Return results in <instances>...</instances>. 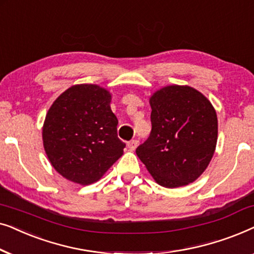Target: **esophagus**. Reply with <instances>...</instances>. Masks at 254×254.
I'll list each match as a JSON object with an SVG mask.
<instances>
[{
	"label": "esophagus",
	"instance_id": "obj_1",
	"mask_svg": "<svg viewBox=\"0 0 254 254\" xmlns=\"http://www.w3.org/2000/svg\"><path fill=\"white\" fill-rule=\"evenodd\" d=\"M127 145H128V148L130 149V150H135V149H136V147L138 145V141L137 140H131V141L128 142Z\"/></svg>",
	"mask_w": 254,
	"mask_h": 254
}]
</instances>
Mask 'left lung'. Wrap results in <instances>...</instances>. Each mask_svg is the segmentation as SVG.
I'll return each instance as SVG.
<instances>
[{
  "mask_svg": "<svg viewBox=\"0 0 254 254\" xmlns=\"http://www.w3.org/2000/svg\"><path fill=\"white\" fill-rule=\"evenodd\" d=\"M151 131L136 155L159 185L175 189L193 183L213 157L217 117L202 93L170 85L150 98Z\"/></svg>",
  "mask_w": 254,
  "mask_h": 254,
  "instance_id": "obj_1",
  "label": "left lung"
}]
</instances>
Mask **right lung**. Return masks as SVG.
I'll use <instances>...</instances> for the list:
<instances>
[{
    "label": "right lung",
    "instance_id": "1",
    "mask_svg": "<svg viewBox=\"0 0 254 254\" xmlns=\"http://www.w3.org/2000/svg\"><path fill=\"white\" fill-rule=\"evenodd\" d=\"M111 95L95 84H79L58 97L45 119L44 148L53 168L70 182L89 185L102 178L124 154Z\"/></svg>",
    "mask_w": 254,
    "mask_h": 254
}]
</instances>
